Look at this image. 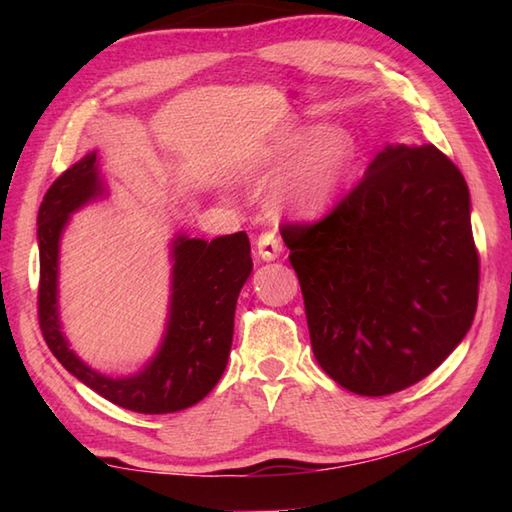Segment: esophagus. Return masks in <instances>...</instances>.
Returning <instances> with one entry per match:
<instances>
[{
  "label": "esophagus",
  "mask_w": 512,
  "mask_h": 512,
  "mask_svg": "<svg viewBox=\"0 0 512 512\" xmlns=\"http://www.w3.org/2000/svg\"><path fill=\"white\" fill-rule=\"evenodd\" d=\"M257 255L264 259V262H275V259L281 255V239L277 233L268 231L262 233L257 239Z\"/></svg>",
  "instance_id": "34e87169"
}]
</instances>
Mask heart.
<instances>
[{
  "mask_svg": "<svg viewBox=\"0 0 512 512\" xmlns=\"http://www.w3.org/2000/svg\"><path fill=\"white\" fill-rule=\"evenodd\" d=\"M358 158L356 136L347 127H295L268 147L262 167L270 176L285 173L273 191V202L284 211L321 213L334 202Z\"/></svg>",
  "mask_w": 512,
  "mask_h": 512,
  "instance_id": "1",
  "label": "heart"
}]
</instances>
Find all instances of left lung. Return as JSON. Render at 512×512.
Segmentation results:
<instances>
[{"instance_id":"left-lung-1","label":"left lung","mask_w":512,"mask_h":512,"mask_svg":"<svg viewBox=\"0 0 512 512\" xmlns=\"http://www.w3.org/2000/svg\"><path fill=\"white\" fill-rule=\"evenodd\" d=\"M323 372L358 396L429 376L469 332L480 286L471 195L433 145H387L317 224L281 228Z\"/></svg>"}]
</instances>
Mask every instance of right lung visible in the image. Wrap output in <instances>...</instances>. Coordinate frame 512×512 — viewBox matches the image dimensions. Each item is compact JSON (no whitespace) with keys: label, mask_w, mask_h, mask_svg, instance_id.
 Masks as SVG:
<instances>
[{"label":"right lung","mask_w":512,"mask_h":512,"mask_svg":"<svg viewBox=\"0 0 512 512\" xmlns=\"http://www.w3.org/2000/svg\"><path fill=\"white\" fill-rule=\"evenodd\" d=\"M107 189L96 151L54 180L37 215L39 325L50 352L83 385L138 413H173L200 402L222 378L233 345L239 290L253 270L244 231L215 237L176 235L171 242L169 314L156 354L129 376L96 372L70 350L59 317V246L70 215Z\"/></svg>","instance_id":"add662e5"}]
</instances>
